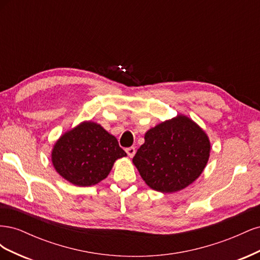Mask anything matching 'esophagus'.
<instances>
[{
  "mask_svg": "<svg viewBox=\"0 0 260 260\" xmlns=\"http://www.w3.org/2000/svg\"><path fill=\"white\" fill-rule=\"evenodd\" d=\"M125 152H127L129 157H133V156H135V154H136V147L135 146H130L128 148H125Z\"/></svg>",
  "mask_w": 260,
  "mask_h": 260,
  "instance_id": "1",
  "label": "esophagus"
}]
</instances>
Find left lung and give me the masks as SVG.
<instances>
[{"instance_id":"obj_1","label":"left lung","mask_w":260,"mask_h":260,"mask_svg":"<svg viewBox=\"0 0 260 260\" xmlns=\"http://www.w3.org/2000/svg\"><path fill=\"white\" fill-rule=\"evenodd\" d=\"M145 142L133 157L145 183L162 193L182 190L200 177L209 158V140L185 116L148 130Z\"/></svg>"}]
</instances>
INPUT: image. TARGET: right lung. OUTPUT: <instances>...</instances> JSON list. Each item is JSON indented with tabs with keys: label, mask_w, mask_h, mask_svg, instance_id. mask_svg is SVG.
<instances>
[{
	"label": "right lung",
	"mask_w": 260,
	"mask_h": 260,
	"mask_svg": "<svg viewBox=\"0 0 260 260\" xmlns=\"http://www.w3.org/2000/svg\"><path fill=\"white\" fill-rule=\"evenodd\" d=\"M127 154L100 124L83 122L65 133L55 144L52 161L69 182L90 186L105 179L116 159Z\"/></svg>",
	"instance_id": "1"
}]
</instances>
